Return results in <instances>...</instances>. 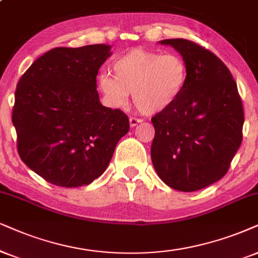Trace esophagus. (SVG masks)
<instances>
[{"label":"esophagus","instance_id":"obj_1","mask_svg":"<svg viewBox=\"0 0 258 258\" xmlns=\"http://www.w3.org/2000/svg\"><path fill=\"white\" fill-rule=\"evenodd\" d=\"M142 119H137V118H130V126L131 127H136L138 126L140 122H142Z\"/></svg>","mask_w":258,"mask_h":258}]
</instances>
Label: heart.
I'll return each mask as SVG.
<instances>
[{"label": "heart", "mask_w": 258, "mask_h": 258, "mask_svg": "<svg viewBox=\"0 0 258 258\" xmlns=\"http://www.w3.org/2000/svg\"><path fill=\"white\" fill-rule=\"evenodd\" d=\"M114 77L97 78L101 93L113 108H125L132 94L139 112L155 115L177 102L188 80V65L176 53L132 48L113 61Z\"/></svg>", "instance_id": "b5f03b06"}]
</instances>
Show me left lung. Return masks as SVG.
<instances>
[{
  "label": "left lung",
  "mask_w": 258,
  "mask_h": 258,
  "mask_svg": "<svg viewBox=\"0 0 258 258\" xmlns=\"http://www.w3.org/2000/svg\"><path fill=\"white\" fill-rule=\"evenodd\" d=\"M188 65L177 102L151 119V159L159 178L181 191L219 181L242 143L243 105L226 65L211 51L185 39H165Z\"/></svg>",
  "instance_id": "obj_1"
}]
</instances>
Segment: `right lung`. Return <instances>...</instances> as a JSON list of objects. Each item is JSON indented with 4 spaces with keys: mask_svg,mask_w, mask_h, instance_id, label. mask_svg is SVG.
<instances>
[{
    "mask_svg": "<svg viewBox=\"0 0 258 258\" xmlns=\"http://www.w3.org/2000/svg\"><path fill=\"white\" fill-rule=\"evenodd\" d=\"M105 44L46 52L22 75L13 125L19 155L52 184L87 185L108 167L130 121L101 105L96 76L112 52Z\"/></svg>",
    "mask_w": 258,
    "mask_h": 258,
    "instance_id": "add662e5",
    "label": "right lung"
}]
</instances>
